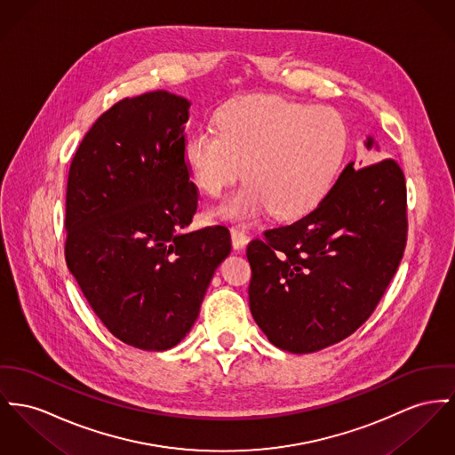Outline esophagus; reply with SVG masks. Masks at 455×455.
Listing matches in <instances>:
<instances>
[{
  "label": "esophagus",
  "instance_id": "1",
  "mask_svg": "<svg viewBox=\"0 0 455 455\" xmlns=\"http://www.w3.org/2000/svg\"><path fill=\"white\" fill-rule=\"evenodd\" d=\"M231 240H233V246L236 250H242L244 248V244L248 243V235L244 233L242 226H233L231 228Z\"/></svg>",
  "mask_w": 455,
  "mask_h": 455
}]
</instances>
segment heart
Masks as SVG:
<instances>
[{
	"label": "heart",
	"mask_w": 455,
	"mask_h": 455,
	"mask_svg": "<svg viewBox=\"0 0 455 455\" xmlns=\"http://www.w3.org/2000/svg\"><path fill=\"white\" fill-rule=\"evenodd\" d=\"M217 131L198 129L182 143L193 184L219 196L243 174L244 182L220 207L229 219L273 211L295 219L312 211L333 188L347 152L348 125L330 107H310L279 96H243L215 116Z\"/></svg>",
	"instance_id": "1"
}]
</instances>
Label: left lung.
<instances>
[{
    "label": "left lung",
    "mask_w": 455,
    "mask_h": 455,
    "mask_svg": "<svg viewBox=\"0 0 455 455\" xmlns=\"http://www.w3.org/2000/svg\"><path fill=\"white\" fill-rule=\"evenodd\" d=\"M371 148L372 140H367ZM407 243L405 176L394 158L350 162L299 220L248 243L250 310L269 341L310 354L357 331L385 295Z\"/></svg>",
    "instance_id": "left-lung-1"
}]
</instances>
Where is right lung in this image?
I'll list each match as a JSON object with an SVG mask.
<instances>
[{"instance_id":"right-lung-1","label":"right lung","mask_w":455,"mask_h":455,"mask_svg":"<svg viewBox=\"0 0 455 455\" xmlns=\"http://www.w3.org/2000/svg\"><path fill=\"white\" fill-rule=\"evenodd\" d=\"M188 110L169 92L117 101L86 132L67 180V267L105 328L148 352L191 330L231 251L224 226L184 231L200 200L182 160Z\"/></svg>"}]
</instances>
